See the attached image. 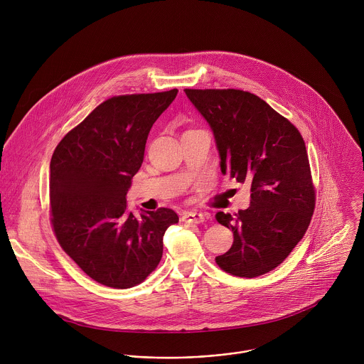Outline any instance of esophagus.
Instances as JSON below:
<instances>
[{
    "label": "esophagus",
    "instance_id": "obj_1",
    "mask_svg": "<svg viewBox=\"0 0 364 364\" xmlns=\"http://www.w3.org/2000/svg\"><path fill=\"white\" fill-rule=\"evenodd\" d=\"M181 220L186 222V223H197V225H200V223L205 220V216H203V213H201V212H196V210L184 212L183 216H181Z\"/></svg>",
    "mask_w": 364,
    "mask_h": 364
}]
</instances>
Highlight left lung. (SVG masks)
Here are the masks:
<instances>
[{
	"label": "left lung",
	"instance_id": "obj_1",
	"mask_svg": "<svg viewBox=\"0 0 364 364\" xmlns=\"http://www.w3.org/2000/svg\"><path fill=\"white\" fill-rule=\"evenodd\" d=\"M209 124L220 170L251 186V203L216 220L232 229L233 245L216 264L242 278L264 275L300 242L310 225L316 193L299 129L258 96L239 89H184Z\"/></svg>",
	"mask_w": 364,
	"mask_h": 364
}]
</instances>
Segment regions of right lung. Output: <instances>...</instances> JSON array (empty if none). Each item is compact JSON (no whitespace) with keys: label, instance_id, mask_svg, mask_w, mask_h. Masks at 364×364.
<instances>
[{"label":"right lung","instance_id":"obj_1","mask_svg":"<svg viewBox=\"0 0 364 364\" xmlns=\"http://www.w3.org/2000/svg\"><path fill=\"white\" fill-rule=\"evenodd\" d=\"M124 95L99 105L57 145L50 162V208L63 250L93 281L128 289L155 271L173 209L127 210L131 178L144 162L154 122L177 96Z\"/></svg>","mask_w":364,"mask_h":364}]
</instances>
